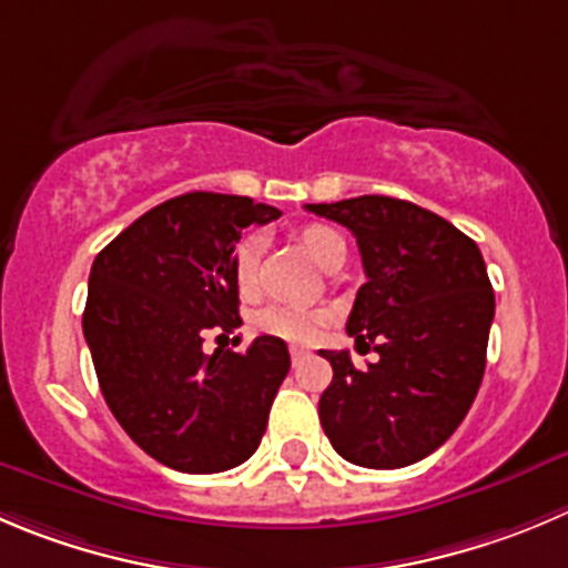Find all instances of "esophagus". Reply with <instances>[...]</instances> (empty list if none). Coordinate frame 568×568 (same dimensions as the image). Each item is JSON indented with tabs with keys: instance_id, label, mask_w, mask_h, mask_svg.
I'll return each mask as SVG.
<instances>
[{
	"instance_id": "obj_1",
	"label": "esophagus",
	"mask_w": 568,
	"mask_h": 568,
	"mask_svg": "<svg viewBox=\"0 0 568 568\" xmlns=\"http://www.w3.org/2000/svg\"><path fill=\"white\" fill-rule=\"evenodd\" d=\"M290 356H293L295 365H301V362L310 356V348H304V345H293V348H290Z\"/></svg>"
}]
</instances>
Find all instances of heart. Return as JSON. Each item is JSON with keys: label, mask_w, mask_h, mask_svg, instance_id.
I'll return each mask as SVG.
<instances>
[{"label": "heart", "mask_w": 568, "mask_h": 568, "mask_svg": "<svg viewBox=\"0 0 568 568\" xmlns=\"http://www.w3.org/2000/svg\"><path fill=\"white\" fill-rule=\"evenodd\" d=\"M301 245L321 267H328L337 258H345V240L332 225L310 223L298 231ZM258 253L262 240L245 236L234 251V281L242 295H251L258 281ZM328 315L323 310H304V306H267L258 312L256 328L290 343H312L326 328Z\"/></svg>", "instance_id": "heart-1"}]
</instances>
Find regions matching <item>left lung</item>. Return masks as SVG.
Here are the masks:
<instances>
[{"instance_id":"obj_1","label":"left lung","mask_w":568,"mask_h":568,"mask_svg":"<svg viewBox=\"0 0 568 568\" xmlns=\"http://www.w3.org/2000/svg\"><path fill=\"white\" fill-rule=\"evenodd\" d=\"M356 236L368 281L348 334L379 359L354 368L321 351L334 379L321 424L334 452L362 468H404L449 440L477 398L494 323V287L477 242L407 200L362 194L310 203Z\"/></svg>"}]
</instances>
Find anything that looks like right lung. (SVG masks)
Returning a JSON list of instances; mask_svg holds the SVG:
<instances>
[{
	"label": "right lung",
	"instance_id": "obj_1",
	"mask_svg": "<svg viewBox=\"0 0 568 568\" xmlns=\"http://www.w3.org/2000/svg\"><path fill=\"white\" fill-rule=\"evenodd\" d=\"M281 217L240 194L189 192L128 225L97 253L83 334L119 426L183 474L245 463L290 371L287 343L203 354V332L242 323L234 247L242 229Z\"/></svg>",
	"mask_w": 568,
	"mask_h": 568
}]
</instances>
